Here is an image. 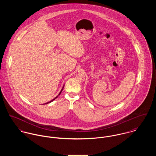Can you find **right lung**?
<instances>
[{
    "mask_svg": "<svg viewBox=\"0 0 156 156\" xmlns=\"http://www.w3.org/2000/svg\"><path fill=\"white\" fill-rule=\"evenodd\" d=\"M63 87H64V86L63 87V88H62V90H61V91H60V93H59V94H58V96H56V97H55V98H54V99H52V100H51V101H50V102H47V103H46V104H48V103H50V102H52V101H54V100H55V99H56V98H57V97H58V96H59V95H60V93H62V90H63Z\"/></svg>",
    "mask_w": 156,
    "mask_h": 156,
    "instance_id": "obj_1",
    "label": "right lung"
}]
</instances>
